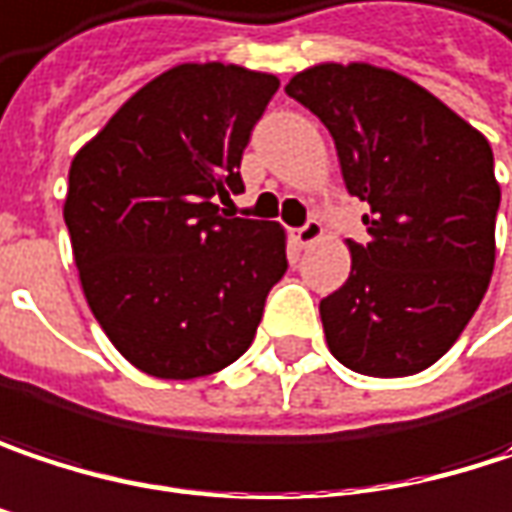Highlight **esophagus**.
Returning <instances> with one entry per match:
<instances>
[{"label": "esophagus", "mask_w": 512, "mask_h": 512, "mask_svg": "<svg viewBox=\"0 0 512 512\" xmlns=\"http://www.w3.org/2000/svg\"><path fill=\"white\" fill-rule=\"evenodd\" d=\"M293 240H296L299 249H307V246L319 243V240H322V222H319V219H307L302 228L293 231Z\"/></svg>", "instance_id": "esophagus-1"}]
</instances>
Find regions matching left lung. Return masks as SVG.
I'll return each instance as SVG.
<instances>
[{"label": "left lung", "mask_w": 512, "mask_h": 512, "mask_svg": "<svg viewBox=\"0 0 512 512\" xmlns=\"http://www.w3.org/2000/svg\"><path fill=\"white\" fill-rule=\"evenodd\" d=\"M284 90L325 122L349 193L369 205V240H346L349 281L319 302L328 349L372 378L434 366L495 266L489 140L422 84L363 61L313 64Z\"/></svg>", "instance_id": "left-lung-1"}]
</instances>
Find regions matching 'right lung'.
Here are the masks:
<instances>
[{
  "label": "right lung",
  "mask_w": 512,
  "mask_h": 512,
  "mask_svg": "<svg viewBox=\"0 0 512 512\" xmlns=\"http://www.w3.org/2000/svg\"><path fill=\"white\" fill-rule=\"evenodd\" d=\"M278 75L178 64L143 84L70 166L64 219L81 290L140 372L190 381L252 346L287 272L278 222L228 219L240 161Z\"/></svg>",
  "instance_id": "obj_1"
}]
</instances>
